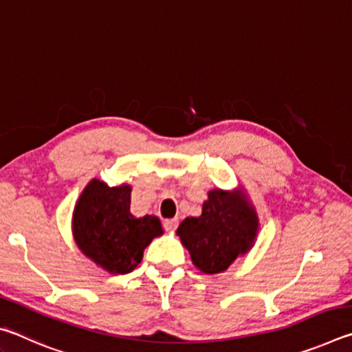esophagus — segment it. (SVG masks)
Here are the masks:
<instances>
[{"instance_id":"obj_1","label":"esophagus","mask_w":352,"mask_h":352,"mask_svg":"<svg viewBox=\"0 0 352 352\" xmlns=\"http://www.w3.org/2000/svg\"><path fill=\"white\" fill-rule=\"evenodd\" d=\"M163 226H164L166 231H175L177 226H178V220H177V219H168V220H164Z\"/></svg>"}]
</instances>
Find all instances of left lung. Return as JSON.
I'll return each instance as SVG.
<instances>
[{"mask_svg": "<svg viewBox=\"0 0 352 352\" xmlns=\"http://www.w3.org/2000/svg\"><path fill=\"white\" fill-rule=\"evenodd\" d=\"M258 228V214L241 189H212L201 216L184 219L177 234L192 264L200 272L216 275L254 245Z\"/></svg>", "mask_w": 352, "mask_h": 352, "instance_id": "8db88e82", "label": "left lung"}]
</instances>
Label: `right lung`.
<instances>
[{"label": "right lung", "instance_id": "obj_1", "mask_svg": "<svg viewBox=\"0 0 352 352\" xmlns=\"http://www.w3.org/2000/svg\"><path fill=\"white\" fill-rule=\"evenodd\" d=\"M129 184L110 188L91 180L77 200L73 214V234L80 252L111 275L135 270L144 248L163 234L155 216L135 217L130 212Z\"/></svg>", "mask_w": 352, "mask_h": 352}]
</instances>
